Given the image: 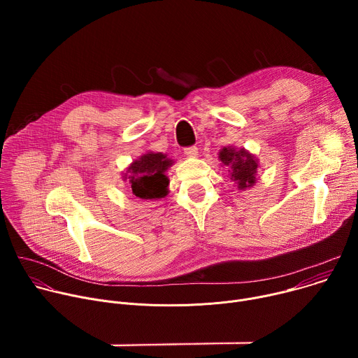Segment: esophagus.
Wrapping results in <instances>:
<instances>
[{
    "label": "esophagus",
    "instance_id": "obj_1",
    "mask_svg": "<svg viewBox=\"0 0 358 358\" xmlns=\"http://www.w3.org/2000/svg\"><path fill=\"white\" fill-rule=\"evenodd\" d=\"M184 152H185V156H188V157H195V156H198V147L196 145L185 147Z\"/></svg>",
    "mask_w": 358,
    "mask_h": 358
}]
</instances>
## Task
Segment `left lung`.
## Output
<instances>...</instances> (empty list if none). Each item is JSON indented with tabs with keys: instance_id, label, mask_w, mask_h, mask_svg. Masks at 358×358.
I'll list each match as a JSON object with an SVG mask.
<instances>
[{
	"instance_id": "1",
	"label": "left lung",
	"mask_w": 358,
	"mask_h": 358,
	"mask_svg": "<svg viewBox=\"0 0 358 358\" xmlns=\"http://www.w3.org/2000/svg\"><path fill=\"white\" fill-rule=\"evenodd\" d=\"M220 160L224 164L231 166V180L238 184V188H249L257 181L255 174H257L258 170V163L243 148L236 151L234 148L225 147L220 152Z\"/></svg>"
}]
</instances>
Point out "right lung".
<instances>
[{"instance_id": "add662e5", "label": "right lung", "mask_w": 358, "mask_h": 358, "mask_svg": "<svg viewBox=\"0 0 358 358\" xmlns=\"http://www.w3.org/2000/svg\"><path fill=\"white\" fill-rule=\"evenodd\" d=\"M171 164L162 152H147L136 160L127 171L133 194L141 199L163 198L169 192V178L164 173Z\"/></svg>"}]
</instances>
